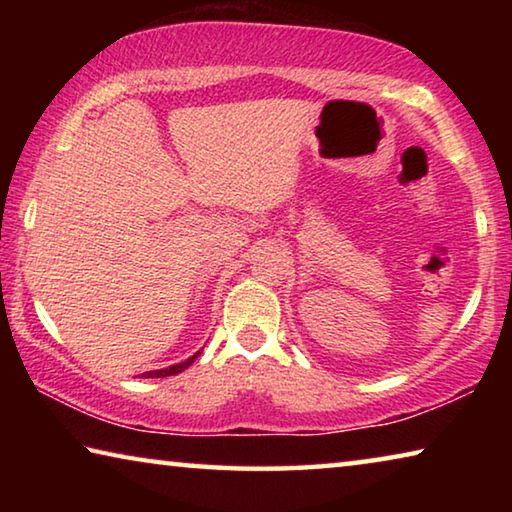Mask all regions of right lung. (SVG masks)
Returning a JSON list of instances; mask_svg holds the SVG:
<instances>
[{
	"instance_id": "add662e5",
	"label": "right lung",
	"mask_w": 512,
	"mask_h": 512,
	"mask_svg": "<svg viewBox=\"0 0 512 512\" xmlns=\"http://www.w3.org/2000/svg\"><path fill=\"white\" fill-rule=\"evenodd\" d=\"M198 354H201V350H198L194 357H189V359H185V361H180V363H173V366H169V368H162V370H149V372H144L142 377H169V375H178V372H183L185 368H189L194 363V359L198 357Z\"/></svg>"
}]
</instances>
